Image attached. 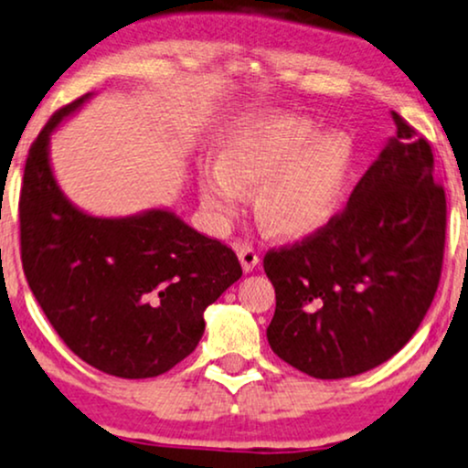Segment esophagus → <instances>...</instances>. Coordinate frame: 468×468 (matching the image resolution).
<instances>
[{"label":"esophagus","instance_id":"1","mask_svg":"<svg viewBox=\"0 0 468 468\" xmlns=\"http://www.w3.org/2000/svg\"><path fill=\"white\" fill-rule=\"evenodd\" d=\"M238 257H239V263L244 271H252L254 268L259 265V254L254 250L252 246H246V244H238Z\"/></svg>","mask_w":468,"mask_h":468}]
</instances>
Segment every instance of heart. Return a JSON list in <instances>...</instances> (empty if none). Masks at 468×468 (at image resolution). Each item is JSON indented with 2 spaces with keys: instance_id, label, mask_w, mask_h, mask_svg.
<instances>
[{
  "instance_id": "obj_1",
  "label": "heart",
  "mask_w": 468,
  "mask_h": 468,
  "mask_svg": "<svg viewBox=\"0 0 468 468\" xmlns=\"http://www.w3.org/2000/svg\"><path fill=\"white\" fill-rule=\"evenodd\" d=\"M356 170V146L311 118L274 112L233 129L220 162L198 170L200 200L218 227H229L257 190V216L281 239H306L339 216Z\"/></svg>"
}]
</instances>
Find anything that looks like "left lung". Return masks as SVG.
I'll return each instance as SVG.
<instances>
[{
	"label": "left lung",
	"instance_id": "1",
	"mask_svg": "<svg viewBox=\"0 0 468 468\" xmlns=\"http://www.w3.org/2000/svg\"><path fill=\"white\" fill-rule=\"evenodd\" d=\"M395 127L347 207L303 244L270 250L278 358L319 380L365 374L395 356L423 322L441 281L447 203L428 140Z\"/></svg>",
	"mask_w": 468,
	"mask_h": 468
}]
</instances>
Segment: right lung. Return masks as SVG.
I'll list each match as a JSON object with an SVG mask.
<instances>
[{
    "label": "right lung",
    "instance_id": "right-lung-1",
    "mask_svg": "<svg viewBox=\"0 0 468 468\" xmlns=\"http://www.w3.org/2000/svg\"><path fill=\"white\" fill-rule=\"evenodd\" d=\"M88 92L49 118L29 149L19 200L27 285L69 350L110 376L165 374L197 350L203 313L235 281V252L155 207L125 218L86 214L53 176L51 133Z\"/></svg>",
    "mask_w": 468,
    "mask_h": 468
}]
</instances>
